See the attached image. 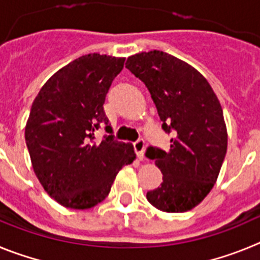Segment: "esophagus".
Wrapping results in <instances>:
<instances>
[{"mask_svg": "<svg viewBox=\"0 0 260 260\" xmlns=\"http://www.w3.org/2000/svg\"><path fill=\"white\" fill-rule=\"evenodd\" d=\"M134 150H135V153H137V156L139 157V160H142L144 155V150H146V144H144L143 139H139V141L135 142Z\"/></svg>", "mask_w": 260, "mask_h": 260, "instance_id": "obj_1", "label": "esophagus"}]
</instances>
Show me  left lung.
Masks as SVG:
<instances>
[{"label": "left lung", "instance_id": "left-lung-1", "mask_svg": "<svg viewBox=\"0 0 260 260\" xmlns=\"http://www.w3.org/2000/svg\"><path fill=\"white\" fill-rule=\"evenodd\" d=\"M126 68L148 88L165 133H173L169 151L147 150L162 173L147 201L162 212L192 210L212 190L226 153L219 99L197 69L161 50L130 56Z\"/></svg>", "mask_w": 260, "mask_h": 260}]
</instances>
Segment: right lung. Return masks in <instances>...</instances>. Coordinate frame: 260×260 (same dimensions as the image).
<instances>
[{"instance_id":"right-lung-1","label":"right lung","mask_w":260,"mask_h":260,"mask_svg":"<svg viewBox=\"0 0 260 260\" xmlns=\"http://www.w3.org/2000/svg\"><path fill=\"white\" fill-rule=\"evenodd\" d=\"M123 57L89 53L52 75L32 103L24 138L32 168L57 203L88 210L108 197L122 167L135 160L132 143L107 135L95 141L105 123V96L123 69Z\"/></svg>"}]
</instances>
